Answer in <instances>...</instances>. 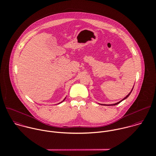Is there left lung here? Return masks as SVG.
Masks as SVG:
<instances>
[{
  "label": "left lung",
  "mask_w": 156,
  "mask_h": 156,
  "mask_svg": "<svg viewBox=\"0 0 156 156\" xmlns=\"http://www.w3.org/2000/svg\"><path fill=\"white\" fill-rule=\"evenodd\" d=\"M133 88H134V87H133ZM133 89H132V90H131V92H129V94H128V95H126V97H125V98H123V100H121V101H119V102H118V103H115V104H112V105H102V104H100V103H98V104H100V105H106V106H115V105H118V104H119V103H120V102H121V101H123V100H125V99H126V98H128V97H129V95H130V94H131V92H132V91H133Z\"/></svg>",
  "instance_id": "left-lung-1"
}]
</instances>
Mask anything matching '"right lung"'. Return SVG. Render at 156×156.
<instances>
[{"instance_id":"right-lung-1","label":"right lung","mask_w":156,"mask_h":156,"mask_svg":"<svg viewBox=\"0 0 156 156\" xmlns=\"http://www.w3.org/2000/svg\"><path fill=\"white\" fill-rule=\"evenodd\" d=\"M66 98H64V100H63V101H64V100H65V99H66ZM62 101H61V103H62Z\"/></svg>"}]
</instances>
